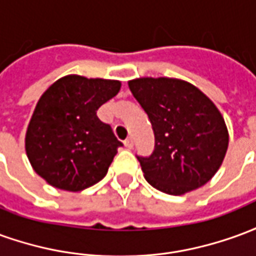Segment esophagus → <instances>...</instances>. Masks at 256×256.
<instances>
[{"label":"esophagus","mask_w":256,"mask_h":256,"mask_svg":"<svg viewBox=\"0 0 256 256\" xmlns=\"http://www.w3.org/2000/svg\"><path fill=\"white\" fill-rule=\"evenodd\" d=\"M124 146H126L128 150H133L134 142H133V138H132V137H128V138L124 140Z\"/></svg>","instance_id":"obj_1"}]
</instances>
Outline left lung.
I'll use <instances>...</instances> for the list:
<instances>
[{
    "mask_svg": "<svg viewBox=\"0 0 256 256\" xmlns=\"http://www.w3.org/2000/svg\"><path fill=\"white\" fill-rule=\"evenodd\" d=\"M134 98L146 112L155 150L137 156L145 180L167 194H184L214 177L228 150L225 120L203 92L174 78L128 80Z\"/></svg>",
    "mask_w": 256,
    "mask_h": 256,
    "instance_id": "1",
    "label": "left lung"
}]
</instances>
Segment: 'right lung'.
<instances>
[{
	"label": "right lung",
	"instance_id": "add662e5",
	"mask_svg": "<svg viewBox=\"0 0 256 256\" xmlns=\"http://www.w3.org/2000/svg\"><path fill=\"white\" fill-rule=\"evenodd\" d=\"M119 90V80L67 75L41 96L26 133V154L49 185L79 192L106 177L122 142L97 110Z\"/></svg>",
	"mask_w": 256,
	"mask_h": 256
}]
</instances>
